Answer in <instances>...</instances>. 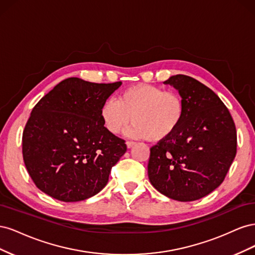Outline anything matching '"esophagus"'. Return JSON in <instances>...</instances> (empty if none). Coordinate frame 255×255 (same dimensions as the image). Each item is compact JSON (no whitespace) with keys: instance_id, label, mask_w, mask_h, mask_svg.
<instances>
[{"instance_id":"1","label":"esophagus","mask_w":255,"mask_h":255,"mask_svg":"<svg viewBox=\"0 0 255 255\" xmlns=\"http://www.w3.org/2000/svg\"><path fill=\"white\" fill-rule=\"evenodd\" d=\"M126 143H127V146H128V149H129V148H132V146L135 144V142H134V141H127Z\"/></svg>"}]
</instances>
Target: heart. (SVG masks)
Instances as JSON below:
<instances>
[{
    "label": "heart",
    "instance_id": "b5f03b06",
    "mask_svg": "<svg viewBox=\"0 0 255 255\" xmlns=\"http://www.w3.org/2000/svg\"><path fill=\"white\" fill-rule=\"evenodd\" d=\"M184 99L176 92L149 84L130 86L119 96L118 101L109 98L100 109L104 128L119 135L132 120L128 134L157 142L173 135L185 117Z\"/></svg>",
    "mask_w": 255,
    "mask_h": 255
}]
</instances>
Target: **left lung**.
I'll list each match as a JSON object with an SVG mask.
<instances>
[{
  "label": "left lung",
  "mask_w": 255,
  "mask_h": 255,
  "mask_svg": "<svg viewBox=\"0 0 255 255\" xmlns=\"http://www.w3.org/2000/svg\"><path fill=\"white\" fill-rule=\"evenodd\" d=\"M164 83L179 90L186 112L176 132L150 149L149 180L168 198L195 201L225 180L236 155V128L227 106L204 84L183 74Z\"/></svg>",
  "instance_id": "left-lung-1"
}]
</instances>
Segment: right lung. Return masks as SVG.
I'll list each match as a JSON object with an SVG mask.
<instances>
[{"label":"right lung","mask_w":255,"mask_h":255,"mask_svg":"<svg viewBox=\"0 0 255 255\" xmlns=\"http://www.w3.org/2000/svg\"><path fill=\"white\" fill-rule=\"evenodd\" d=\"M121 84L69 78L35 105L23 130L22 154L44 194L78 202L105 187L127 144L104 128L100 109Z\"/></svg>","instance_id":"add662e5"}]
</instances>
